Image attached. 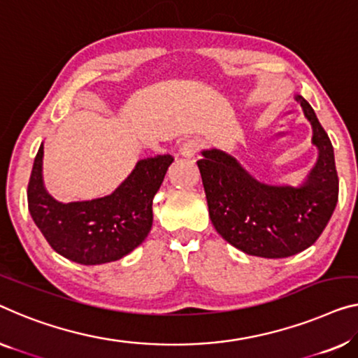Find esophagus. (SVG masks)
<instances>
[{
    "mask_svg": "<svg viewBox=\"0 0 358 358\" xmlns=\"http://www.w3.org/2000/svg\"><path fill=\"white\" fill-rule=\"evenodd\" d=\"M199 149L201 140H197V138H189V140H186L183 145L180 146V154L183 157H194Z\"/></svg>",
    "mask_w": 358,
    "mask_h": 358,
    "instance_id": "obj_1",
    "label": "esophagus"
}]
</instances>
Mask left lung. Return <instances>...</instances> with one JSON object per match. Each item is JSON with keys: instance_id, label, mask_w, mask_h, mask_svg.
Returning <instances> with one entry per match:
<instances>
[{"instance_id": "8db88e82", "label": "left lung", "mask_w": 358, "mask_h": 358, "mask_svg": "<svg viewBox=\"0 0 358 358\" xmlns=\"http://www.w3.org/2000/svg\"><path fill=\"white\" fill-rule=\"evenodd\" d=\"M312 124L318 149L315 167L301 186L255 180L236 159L220 149H204L197 161L210 220L217 233L239 250L265 259H282L310 248L338 204L339 180L334 151L315 110L296 96Z\"/></svg>"}]
</instances>
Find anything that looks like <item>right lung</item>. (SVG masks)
<instances>
[{
	"label": "right lung",
	"instance_id": "add662e5",
	"mask_svg": "<svg viewBox=\"0 0 358 358\" xmlns=\"http://www.w3.org/2000/svg\"><path fill=\"white\" fill-rule=\"evenodd\" d=\"M172 162L170 154L141 159L112 194L64 204L43 186L41 145L27 188L30 215L62 257L82 265L114 262L151 231L152 199Z\"/></svg>",
	"mask_w": 358,
	"mask_h": 358
}]
</instances>
